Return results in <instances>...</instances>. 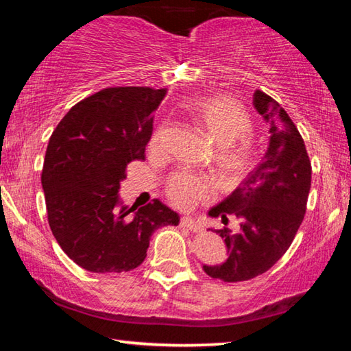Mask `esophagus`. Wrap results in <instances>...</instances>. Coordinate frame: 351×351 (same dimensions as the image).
Listing matches in <instances>:
<instances>
[{
  "label": "esophagus",
  "instance_id": "1",
  "mask_svg": "<svg viewBox=\"0 0 351 351\" xmlns=\"http://www.w3.org/2000/svg\"><path fill=\"white\" fill-rule=\"evenodd\" d=\"M180 224L182 226V228H187L189 230H193V232H201V230H203V226L195 221V219H192L190 217H182Z\"/></svg>",
  "mask_w": 351,
  "mask_h": 351
}]
</instances>
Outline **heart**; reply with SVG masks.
<instances>
[{
	"label": "heart",
	"mask_w": 351,
	"mask_h": 351,
	"mask_svg": "<svg viewBox=\"0 0 351 351\" xmlns=\"http://www.w3.org/2000/svg\"><path fill=\"white\" fill-rule=\"evenodd\" d=\"M190 116L217 144L215 167L224 180L235 181L251 165V148L246 138L252 132L247 112L234 100L226 97L193 99L189 104ZM165 128L161 127L150 141L152 150L161 147ZM212 184L203 176L176 173L167 182V197L180 209H192L209 199Z\"/></svg>",
	"instance_id": "obj_1"
}]
</instances>
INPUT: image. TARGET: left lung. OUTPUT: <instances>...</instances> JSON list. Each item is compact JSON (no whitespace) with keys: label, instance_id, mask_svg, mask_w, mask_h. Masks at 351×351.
Listing matches in <instances>:
<instances>
[{"label":"left lung","instance_id":"8db88e82","mask_svg":"<svg viewBox=\"0 0 351 351\" xmlns=\"http://www.w3.org/2000/svg\"><path fill=\"white\" fill-rule=\"evenodd\" d=\"M254 108L269 125V145L261 162L228 198L212 207L209 217L240 219V230H215L229 257L204 265L212 278L245 282L272 268L288 251L304 221L311 189V162L299 130L278 102L263 91L254 93Z\"/></svg>","mask_w":351,"mask_h":351}]
</instances>
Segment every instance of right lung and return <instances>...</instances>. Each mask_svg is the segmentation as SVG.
<instances>
[{"mask_svg":"<svg viewBox=\"0 0 351 351\" xmlns=\"http://www.w3.org/2000/svg\"><path fill=\"white\" fill-rule=\"evenodd\" d=\"M165 94V88H105L74 105L51 136L41 171L47 221L83 269L138 268L154 230L180 223L159 199L136 210L119 198L127 165L145 159L153 111Z\"/></svg>","mask_w":351,"mask_h":351,"instance_id":"add662e5","label":"right lung"}]
</instances>
